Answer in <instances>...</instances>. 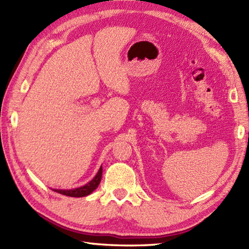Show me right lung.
I'll use <instances>...</instances> for the list:
<instances>
[{"mask_svg":"<svg viewBox=\"0 0 249 249\" xmlns=\"http://www.w3.org/2000/svg\"><path fill=\"white\" fill-rule=\"evenodd\" d=\"M102 176H103V167H100L97 174L93 178L92 181H89L88 184L84 185V186L73 188V189H53V190L59 194L70 196V197H86V196L92 194L94 190L98 187L100 179H102Z\"/></svg>","mask_w":249,"mask_h":249,"instance_id":"1","label":"right lung"}]
</instances>
